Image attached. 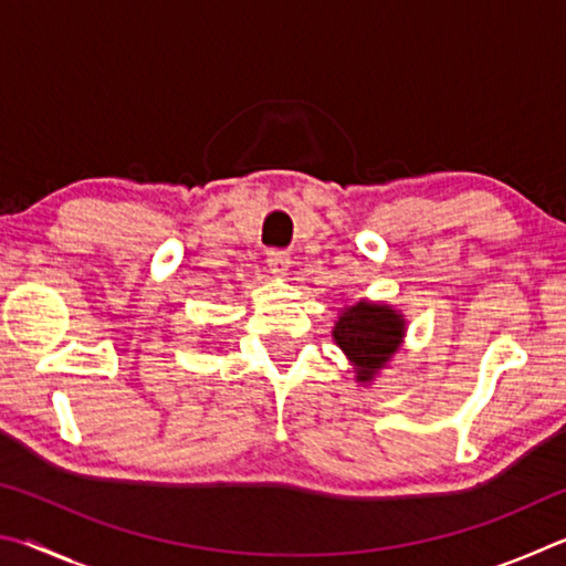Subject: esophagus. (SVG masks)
<instances>
[{"label":"esophagus","instance_id":"34e87169","mask_svg":"<svg viewBox=\"0 0 566 566\" xmlns=\"http://www.w3.org/2000/svg\"><path fill=\"white\" fill-rule=\"evenodd\" d=\"M290 254L282 252V249H272L270 254H266V266H270V272L274 276H286V272H290Z\"/></svg>","mask_w":566,"mask_h":566}]
</instances>
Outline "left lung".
<instances>
[{
	"mask_svg": "<svg viewBox=\"0 0 566 566\" xmlns=\"http://www.w3.org/2000/svg\"><path fill=\"white\" fill-rule=\"evenodd\" d=\"M332 337L347 354L357 371V381H371L397 354L405 337V317L389 304L361 300L339 314Z\"/></svg>",
	"mask_w": 566,
	"mask_h": 566,
	"instance_id": "8db88e82",
	"label": "left lung"
}]
</instances>
